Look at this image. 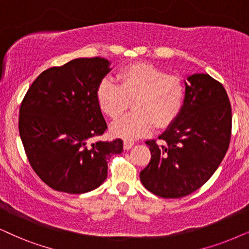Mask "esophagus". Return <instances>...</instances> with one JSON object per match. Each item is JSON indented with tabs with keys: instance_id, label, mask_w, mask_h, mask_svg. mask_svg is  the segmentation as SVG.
<instances>
[{
	"instance_id": "obj_1",
	"label": "esophagus",
	"mask_w": 249,
	"mask_h": 249,
	"mask_svg": "<svg viewBox=\"0 0 249 249\" xmlns=\"http://www.w3.org/2000/svg\"><path fill=\"white\" fill-rule=\"evenodd\" d=\"M124 149H130V148H132V146H133L134 144V142L133 141H131V140H124Z\"/></svg>"
}]
</instances>
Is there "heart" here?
I'll return each mask as SVG.
<instances>
[{"mask_svg":"<svg viewBox=\"0 0 249 249\" xmlns=\"http://www.w3.org/2000/svg\"><path fill=\"white\" fill-rule=\"evenodd\" d=\"M186 87L184 80L166 74L161 69L147 63H133L117 74V84L111 78L100 81L96 101L109 118L116 119L132 101L133 112L123 116L110 127L115 137L134 140L153 131L154 126L171 124L184 107Z\"/></svg>","mask_w":249,"mask_h":249,"instance_id":"heart-1","label":"heart"}]
</instances>
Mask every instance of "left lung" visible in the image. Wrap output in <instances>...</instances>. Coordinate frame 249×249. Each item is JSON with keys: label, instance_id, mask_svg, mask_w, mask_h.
I'll return each mask as SVG.
<instances>
[{"label": "left lung", "instance_id": "obj_1", "mask_svg": "<svg viewBox=\"0 0 249 249\" xmlns=\"http://www.w3.org/2000/svg\"><path fill=\"white\" fill-rule=\"evenodd\" d=\"M180 114L160 135L148 140L152 159L140 180L157 196L176 199L209 180L224 159L232 127L225 88L207 73L188 75Z\"/></svg>", "mask_w": 249, "mask_h": 249}]
</instances>
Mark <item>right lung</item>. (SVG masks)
I'll use <instances>...</instances> for the list:
<instances>
[{
  "instance_id": "right-lung-1",
  "label": "right lung",
  "mask_w": 249,
  "mask_h": 249,
  "mask_svg": "<svg viewBox=\"0 0 249 249\" xmlns=\"http://www.w3.org/2000/svg\"><path fill=\"white\" fill-rule=\"evenodd\" d=\"M102 57L75 58L43 71L24 96L19 134L30 164L56 191L95 190L107 179L108 162L123 141H92L107 130L96 101L100 81L109 73Z\"/></svg>"
}]
</instances>
